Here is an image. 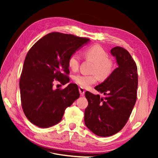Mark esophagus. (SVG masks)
<instances>
[{
	"instance_id": "obj_1",
	"label": "esophagus",
	"mask_w": 158,
	"mask_h": 158,
	"mask_svg": "<svg viewBox=\"0 0 158 158\" xmlns=\"http://www.w3.org/2000/svg\"><path fill=\"white\" fill-rule=\"evenodd\" d=\"M79 92H80V95H82V96H84V94H85V90H84V89L83 88L80 87V88H79Z\"/></svg>"
}]
</instances>
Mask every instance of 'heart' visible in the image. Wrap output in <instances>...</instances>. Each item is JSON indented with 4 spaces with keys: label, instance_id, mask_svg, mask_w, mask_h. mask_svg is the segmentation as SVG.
Listing matches in <instances>:
<instances>
[{
    "label": "heart",
    "instance_id": "b5f03b06",
    "mask_svg": "<svg viewBox=\"0 0 158 158\" xmlns=\"http://www.w3.org/2000/svg\"><path fill=\"white\" fill-rule=\"evenodd\" d=\"M84 55L87 59L95 63L92 72L94 74H77L74 76V81L81 88H87L90 85L96 83L99 78H107L111 74L113 65L109 59V55L101 46L94 45L91 46L84 51ZM80 56L77 53H73L69 59L68 65L69 68L76 71L78 69L80 64Z\"/></svg>",
    "mask_w": 158,
    "mask_h": 158
}]
</instances>
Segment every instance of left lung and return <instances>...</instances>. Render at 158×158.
Returning a JSON list of instances; mask_svg holds the SVG:
<instances>
[{"label":"left lung","instance_id":"1","mask_svg":"<svg viewBox=\"0 0 158 158\" xmlns=\"http://www.w3.org/2000/svg\"><path fill=\"white\" fill-rule=\"evenodd\" d=\"M118 67L95 87L105 97L85 93L88 106L84 111L85 125L95 135L110 136L125 127L136 100L137 66L130 53L121 47L111 50Z\"/></svg>","mask_w":158,"mask_h":158}]
</instances>
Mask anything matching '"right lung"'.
I'll list each match as a JSON object with an SVG mask.
<instances>
[{"mask_svg": "<svg viewBox=\"0 0 158 158\" xmlns=\"http://www.w3.org/2000/svg\"><path fill=\"white\" fill-rule=\"evenodd\" d=\"M90 41L70 34L52 32L44 36L28 51L20 80L23 113L33 125L49 128L59 123L65 109L80 97L76 84L54 89V80L69 82L68 60Z\"/></svg>", "mask_w": 158, "mask_h": 158, "instance_id": "1", "label": "right lung"}]
</instances>
